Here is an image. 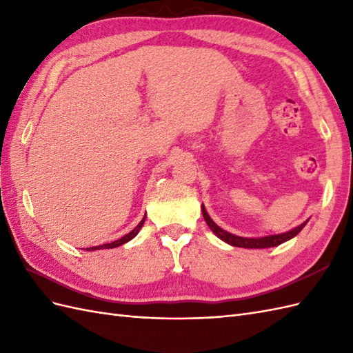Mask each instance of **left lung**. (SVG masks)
<instances>
[{
    "label": "left lung",
    "instance_id": "1",
    "mask_svg": "<svg viewBox=\"0 0 353 353\" xmlns=\"http://www.w3.org/2000/svg\"><path fill=\"white\" fill-rule=\"evenodd\" d=\"M201 213H203V218H205L206 223L209 225V228L213 231L216 237H219L222 241H225L231 245H236V248H244V249H266V248H274V245H279L287 240H290L293 237H296L299 232L302 231V228L306 225L307 221H305L301 225L283 232V234H275V236H268V237H261V239H248V237H239V236H234V234L222 230L221 227H218L215 222L212 221V218L208 215V212L205 209V206L201 205Z\"/></svg>",
    "mask_w": 353,
    "mask_h": 353
}]
</instances>
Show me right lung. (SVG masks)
<instances>
[{
    "label": "right lung",
    "instance_id": "obj_1",
    "mask_svg": "<svg viewBox=\"0 0 353 353\" xmlns=\"http://www.w3.org/2000/svg\"><path fill=\"white\" fill-rule=\"evenodd\" d=\"M144 221H145V216L141 219V222L138 223V225L131 231V232H128L126 236H123L122 239H119V240H116V241H112V243H108V244H103V245H95V248H88L87 250H100V249H113V248H117V245H122V244H125V243H128L130 240H132L138 232H140V230H141V227L144 225Z\"/></svg>",
    "mask_w": 353,
    "mask_h": 353
}]
</instances>
